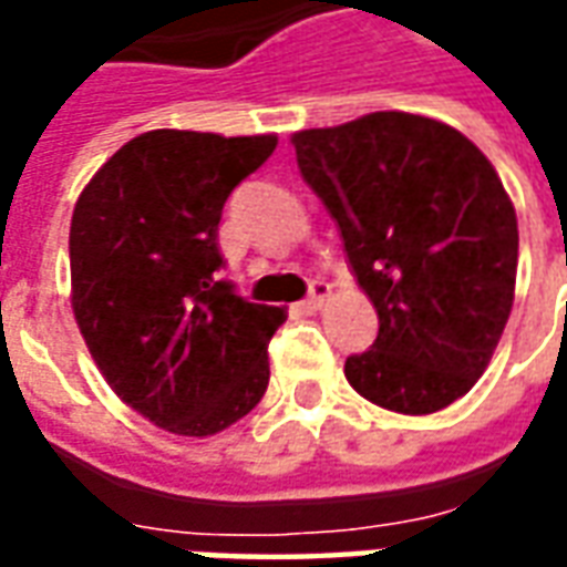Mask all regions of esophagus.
<instances>
[{
	"mask_svg": "<svg viewBox=\"0 0 567 567\" xmlns=\"http://www.w3.org/2000/svg\"><path fill=\"white\" fill-rule=\"evenodd\" d=\"M331 297V285L328 282H312L309 288V297L300 303V309H307V312H316V309L324 307V300Z\"/></svg>",
	"mask_w": 567,
	"mask_h": 567,
	"instance_id": "1",
	"label": "esophagus"
}]
</instances>
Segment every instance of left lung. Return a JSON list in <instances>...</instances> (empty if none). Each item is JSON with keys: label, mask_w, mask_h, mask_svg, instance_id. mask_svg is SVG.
Instances as JSON below:
<instances>
[{"label": "left lung", "mask_w": 567, "mask_h": 567, "mask_svg": "<svg viewBox=\"0 0 567 567\" xmlns=\"http://www.w3.org/2000/svg\"><path fill=\"white\" fill-rule=\"evenodd\" d=\"M380 333L346 358L377 406L425 416L474 389L511 319L519 230L495 166L450 124L373 112L291 136Z\"/></svg>", "instance_id": "8db88e82"}]
</instances>
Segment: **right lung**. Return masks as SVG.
<instances>
[{
  "mask_svg": "<svg viewBox=\"0 0 567 567\" xmlns=\"http://www.w3.org/2000/svg\"><path fill=\"white\" fill-rule=\"evenodd\" d=\"M276 142L151 130L100 166L72 212L81 337L117 398L182 437L230 427L270 382L267 343L285 309L218 279V221Z\"/></svg>",
  "mask_w": 567,
  "mask_h": 567,
  "instance_id": "right-lung-1",
  "label": "right lung"
}]
</instances>
